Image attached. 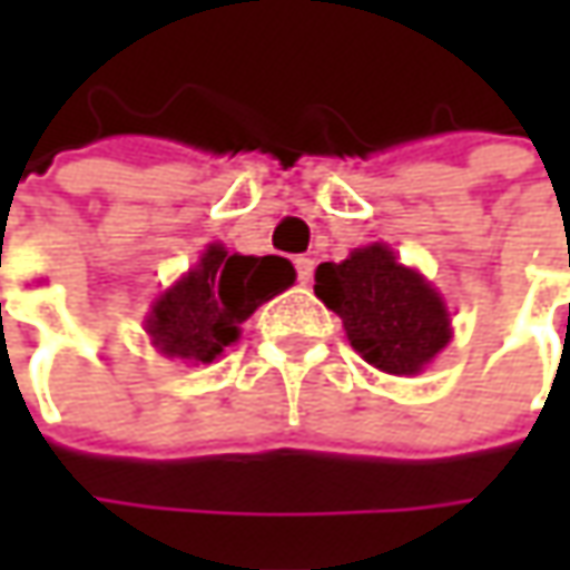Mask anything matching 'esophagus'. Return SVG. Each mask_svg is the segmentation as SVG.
I'll return each instance as SVG.
<instances>
[{
  "label": "esophagus",
  "instance_id": "obj_1",
  "mask_svg": "<svg viewBox=\"0 0 570 570\" xmlns=\"http://www.w3.org/2000/svg\"><path fill=\"white\" fill-rule=\"evenodd\" d=\"M295 269H297V282H301V285H307V282L314 278V259H311V256H297Z\"/></svg>",
  "mask_w": 570,
  "mask_h": 570
}]
</instances>
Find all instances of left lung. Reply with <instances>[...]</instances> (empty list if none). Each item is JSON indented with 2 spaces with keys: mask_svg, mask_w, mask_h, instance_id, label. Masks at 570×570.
Masks as SVG:
<instances>
[{
  "mask_svg": "<svg viewBox=\"0 0 570 570\" xmlns=\"http://www.w3.org/2000/svg\"><path fill=\"white\" fill-rule=\"evenodd\" d=\"M314 278V292L340 314L352 348L383 374H419L450 342L444 297L386 244L358 247L342 263H320Z\"/></svg>",
  "mask_w": 570,
  "mask_h": 570,
  "instance_id": "1",
  "label": "left lung"
}]
</instances>
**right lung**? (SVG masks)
I'll return each instance as SVG.
<instances>
[{
  "instance_id": "obj_1",
  "label": "right lung",
  "mask_w": 570,
  "mask_h": 570,
  "mask_svg": "<svg viewBox=\"0 0 570 570\" xmlns=\"http://www.w3.org/2000/svg\"><path fill=\"white\" fill-rule=\"evenodd\" d=\"M295 285L285 256H240L208 244L199 263L151 304L145 333L167 358L212 364L240 336L253 311Z\"/></svg>"
}]
</instances>
